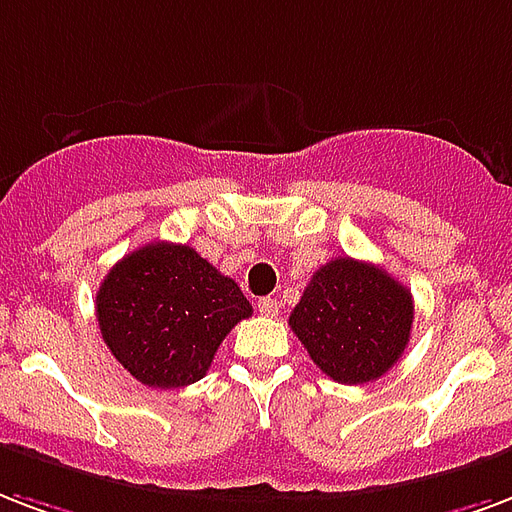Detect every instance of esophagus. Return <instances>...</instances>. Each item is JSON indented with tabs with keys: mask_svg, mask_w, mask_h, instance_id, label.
<instances>
[{
	"mask_svg": "<svg viewBox=\"0 0 512 512\" xmlns=\"http://www.w3.org/2000/svg\"><path fill=\"white\" fill-rule=\"evenodd\" d=\"M257 311L263 314V317H279V300L276 298H260L257 300Z\"/></svg>",
	"mask_w": 512,
	"mask_h": 512,
	"instance_id": "34e87169",
	"label": "esophagus"
}]
</instances>
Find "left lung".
<instances>
[{
  "instance_id": "obj_1",
  "label": "left lung",
  "mask_w": 512,
  "mask_h": 512,
  "mask_svg": "<svg viewBox=\"0 0 512 512\" xmlns=\"http://www.w3.org/2000/svg\"><path fill=\"white\" fill-rule=\"evenodd\" d=\"M411 325V290L354 257L322 265L290 314L308 357L338 384H368L395 368Z\"/></svg>"
}]
</instances>
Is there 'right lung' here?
I'll list each match as a JSON object with an SVG mask.
<instances>
[{
	"instance_id": "right-lung-1",
	"label": "right lung",
	"mask_w": 512,
	"mask_h": 512,
	"mask_svg": "<svg viewBox=\"0 0 512 512\" xmlns=\"http://www.w3.org/2000/svg\"><path fill=\"white\" fill-rule=\"evenodd\" d=\"M252 317L230 276L193 247L152 241L126 255L96 292L101 338L123 368L152 389L206 376L225 335Z\"/></svg>"
}]
</instances>
